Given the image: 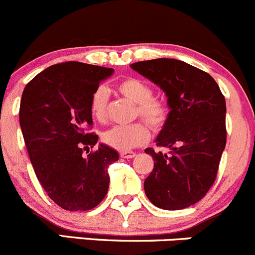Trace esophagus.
Masks as SVG:
<instances>
[{"mask_svg": "<svg viewBox=\"0 0 255 255\" xmlns=\"http://www.w3.org/2000/svg\"><path fill=\"white\" fill-rule=\"evenodd\" d=\"M120 156L123 157V159H132V157L135 156L134 151H121Z\"/></svg>", "mask_w": 255, "mask_h": 255, "instance_id": "34e87169", "label": "esophagus"}]
</instances>
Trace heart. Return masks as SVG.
Returning a JSON list of instances; mask_svg holds the SVG:
<instances>
[{
    "label": "heart",
    "instance_id": "heart-1",
    "mask_svg": "<svg viewBox=\"0 0 255 255\" xmlns=\"http://www.w3.org/2000/svg\"><path fill=\"white\" fill-rule=\"evenodd\" d=\"M116 89L121 95L135 104V116H139L154 130L165 127L170 115L167 101L160 96H152V87L145 80L128 77L120 80ZM109 92L100 85L92 94L90 114L98 122H105L107 119ZM103 141L121 151H128L145 144L150 138L149 128L144 123L136 122L128 126H115L103 133Z\"/></svg>",
    "mask_w": 255,
    "mask_h": 255
}]
</instances>
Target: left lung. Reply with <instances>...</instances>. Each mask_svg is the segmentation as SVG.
I'll list each match as a JSON object with an SVG mask.
<instances>
[{
  "instance_id": "1",
  "label": "left lung",
  "mask_w": 255,
  "mask_h": 255,
  "mask_svg": "<svg viewBox=\"0 0 255 255\" xmlns=\"http://www.w3.org/2000/svg\"><path fill=\"white\" fill-rule=\"evenodd\" d=\"M159 85L171 109L156 145L170 154L145 149L154 168L144 181L150 202L165 210H179L199 202L214 184L226 145V101L215 79L175 58L130 64Z\"/></svg>"
}]
</instances>
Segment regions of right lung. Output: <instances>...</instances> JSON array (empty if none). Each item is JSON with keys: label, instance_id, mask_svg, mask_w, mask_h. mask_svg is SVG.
Wrapping results in <instances>:
<instances>
[{"label": "right lung", "instance_id": "1", "mask_svg": "<svg viewBox=\"0 0 255 255\" xmlns=\"http://www.w3.org/2000/svg\"><path fill=\"white\" fill-rule=\"evenodd\" d=\"M112 68L76 61L53 64L24 88L19 123L35 175L47 195L69 211L95 208L105 198L107 167L119 160L116 150L98 143L92 128V94Z\"/></svg>", "mask_w": 255, "mask_h": 255}]
</instances>
